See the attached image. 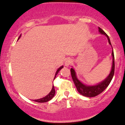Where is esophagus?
Instances as JSON below:
<instances>
[{"label":"esophagus","instance_id":"esophagus-1","mask_svg":"<svg viewBox=\"0 0 125 125\" xmlns=\"http://www.w3.org/2000/svg\"><path fill=\"white\" fill-rule=\"evenodd\" d=\"M72 62H73V60L71 59H67L65 62V65L66 66H69L72 63Z\"/></svg>","mask_w":125,"mask_h":125}]
</instances>
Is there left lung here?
Returning a JSON list of instances; mask_svg holds the SVG:
<instances>
[{"label":"left lung","instance_id":"left-lung-1","mask_svg":"<svg viewBox=\"0 0 125 125\" xmlns=\"http://www.w3.org/2000/svg\"><path fill=\"white\" fill-rule=\"evenodd\" d=\"M99 29V32L102 35H105L107 36L108 41V43L110 45H111V42H110V39L109 38L108 36L107 35L105 32L101 29L100 27H98ZM112 57H113V63H112V66H111V71L108 75L101 82L99 83L98 84L95 85H92V86H90V85H87L83 83L81 81L78 80V78L77 77V73H75V71L74 70L73 68H71V73L72 78H73V83H74L75 85L76 88L77 89V91L80 93V94H82L83 96H84L86 97H94L98 95L106 88L110 84V82L111 81L113 77L114 76V73H115V56H114V52L113 50L112 51Z\"/></svg>","mask_w":125,"mask_h":125}]
</instances>
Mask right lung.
Masks as SVG:
<instances>
[{
    "label": "right lung",
    "mask_w": 125,
    "mask_h": 125,
    "mask_svg": "<svg viewBox=\"0 0 125 125\" xmlns=\"http://www.w3.org/2000/svg\"><path fill=\"white\" fill-rule=\"evenodd\" d=\"M21 37V35L20 36V37L18 38V39L20 38ZM63 68V66H61L60 67V68H59L58 69H57V71H56V74H55V76H54V78H56V75H57V73H59V72L60 71V70L61 69H62V68ZM55 93H56V92H55V89H54V85L52 86V90L50 91V92L48 94H47V96H44V98H41V99H35V100H33V101H35V102H40V103H43V102H48V101H50L51 99H52V98L54 97V96L55 94Z\"/></svg>",
    "instance_id": "add662e5"
}]
</instances>
